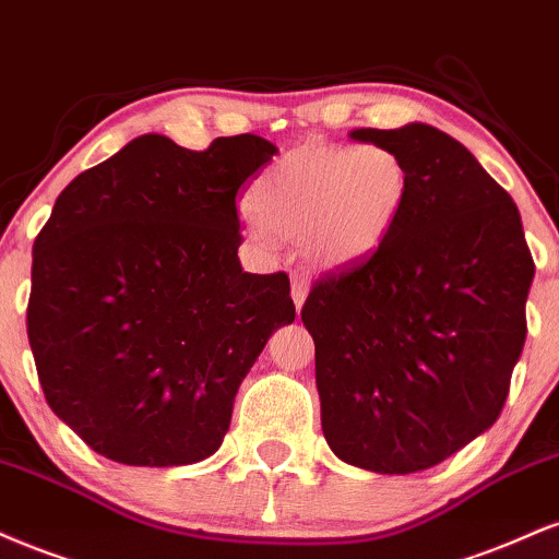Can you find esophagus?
Listing matches in <instances>:
<instances>
[{"label":"esophagus","mask_w":559,"mask_h":559,"mask_svg":"<svg viewBox=\"0 0 559 559\" xmlns=\"http://www.w3.org/2000/svg\"><path fill=\"white\" fill-rule=\"evenodd\" d=\"M290 285H293L295 308H298V311H300V306H304L306 298H308V290H311V280H308L306 272H293Z\"/></svg>","instance_id":"34e87169"}]
</instances>
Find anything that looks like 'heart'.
Returning <instances> with one entry per match:
<instances>
[{
	"mask_svg": "<svg viewBox=\"0 0 559 559\" xmlns=\"http://www.w3.org/2000/svg\"><path fill=\"white\" fill-rule=\"evenodd\" d=\"M408 186V164L384 143H304L259 175L248 227L259 242L280 233L319 264H347L390 235Z\"/></svg>",
	"mask_w": 559,
	"mask_h": 559,
	"instance_id": "obj_1",
	"label": "heart"
}]
</instances>
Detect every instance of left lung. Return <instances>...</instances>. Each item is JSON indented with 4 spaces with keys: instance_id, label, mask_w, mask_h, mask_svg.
<instances>
[{
    "instance_id": "obj_1",
    "label": "left lung",
    "mask_w": 559,
    "mask_h": 559,
    "mask_svg": "<svg viewBox=\"0 0 559 559\" xmlns=\"http://www.w3.org/2000/svg\"><path fill=\"white\" fill-rule=\"evenodd\" d=\"M392 146L411 186L377 251L308 293L321 429L340 461L416 474L500 418L526 343L534 255L515 201L431 124L360 128Z\"/></svg>"
}]
</instances>
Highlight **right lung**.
<instances>
[{
	"label": "right lung",
	"mask_w": 559,
	"mask_h": 559,
	"mask_svg": "<svg viewBox=\"0 0 559 559\" xmlns=\"http://www.w3.org/2000/svg\"><path fill=\"white\" fill-rule=\"evenodd\" d=\"M277 154L141 135L59 193L33 242L28 343L49 408L124 465L219 450L235 392L295 306L285 272H242L238 195Z\"/></svg>",
	"instance_id": "obj_1"
}]
</instances>
